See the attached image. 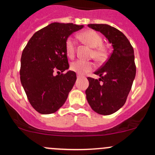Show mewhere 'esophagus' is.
I'll return each mask as SVG.
<instances>
[{"mask_svg": "<svg viewBox=\"0 0 155 155\" xmlns=\"http://www.w3.org/2000/svg\"><path fill=\"white\" fill-rule=\"evenodd\" d=\"M82 76H79V75H78L77 76V79H81V78H82Z\"/></svg>", "mask_w": 155, "mask_h": 155, "instance_id": "34e87169", "label": "esophagus"}]
</instances>
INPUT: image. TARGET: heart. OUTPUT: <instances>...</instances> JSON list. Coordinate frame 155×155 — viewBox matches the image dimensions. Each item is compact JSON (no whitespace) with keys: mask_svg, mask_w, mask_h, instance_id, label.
Wrapping results in <instances>:
<instances>
[{"mask_svg":"<svg viewBox=\"0 0 155 155\" xmlns=\"http://www.w3.org/2000/svg\"><path fill=\"white\" fill-rule=\"evenodd\" d=\"M79 38L92 48L91 56L98 62H103L107 59L108 49L103 44V38L98 33L94 31H87L79 34ZM67 54L72 58L76 54V42L73 37H68L65 43ZM94 64L92 61L78 60L70 64V70L79 75H84L92 70Z\"/></svg>","mask_w":155,"mask_h":155,"instance_id":"b5f03b06","label":"heart"}]
</instances>
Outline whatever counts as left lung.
Listing matches in <instances>:
<instances>
[{"mask_svg":"<svg viewBox=\"0 0 155 155\" xmlns=\"http://www.w3.org/2000/svg\"><path fill=\"white\" fill-rule=\"evenodd\" d=\"M87 26L104 34L112 43L113 51L107 61L94 72L101 78L87 77V101L97 113L111 115L124 105L135 79L134 48L125 35L115 28L106 24Z\"/></svg>","mask_w":155,"mask_h":155,"instance_id":"1","label":"left lung"}]
</instances>
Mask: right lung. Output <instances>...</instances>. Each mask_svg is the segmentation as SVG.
I'll return each mask as SVG.
<instances>
[{"label": "right lung", "instance_id": "obj_1", "mask_svg": "<svg viewBox=\"0 0 155 155\" xmlns=\"http://www.w3.org/2000/svg\"><path fill=\"white\" fill-rule=\"evenodd\" d=\"M83 25L51 23L37 31L22 51L20 79L30 104L40 114H51L67 101L76 80L75 72L55 76L69 68L65 43Z\"/></svg>", "mask_w": 155, "mask_h": 155}]
</instances>
